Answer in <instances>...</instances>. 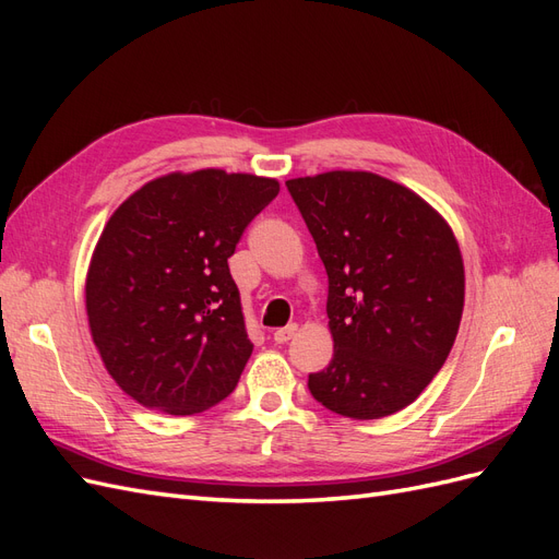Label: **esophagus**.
Instances as JSON below:
<instances>
[{
    "mask_svg": "<svg viewBox=\"0 0 559 559\" xmlns=\"http://www.w3.org/2000/svg\"><path fill=\"white\" fill-rule=\"evenodd\" d=\"M296 331H298V326L296 324H289V326H284V329H277L275 333H273V337H275V343L277 345H284V343H289L292 337L296 335Z\"/></svg>",
    "mask_w": 559,
    "mask_h": 559,
    "instance_id": "34e87169",
    "label": "esophagus"
}]
</instances>
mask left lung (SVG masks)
Masks as SVG:
<instances>
[{"mask_svg": "<svg viewBox=\"0 0 559 559\" xmlns=\"http://www.w3.org/2000/svg\"><path fill=\"white\" fill-rule=\"evenodd\" d=\"M329 275L333 359L308 386L324 408L380 419L443 368L464 310V261L445 216L366 170L286 181Z\"/></svg>", "mask_w": 559, "mask_h": 559, "instance_id": "8db88e82", "label": "left lung"}]
</instances>
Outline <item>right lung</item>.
Wrapping results in <instances>:
<instances>
[{"label":"right lung","instance_id":"right-lung-1","mask_svg":"<svg viewBox=\"0 0 559 559\" xmlns=\"http://www.w3.org/2000/svg\"><path fill=\"white\" fill-rule=\"evenodd\" d=\"M280 181L205 167L167 173L105 224L86 312L107 373L144 408L195 415L238 384L253 345L228 259Z\"/></svg>","mask_w":559,"mask_h":559}]
</instances>
